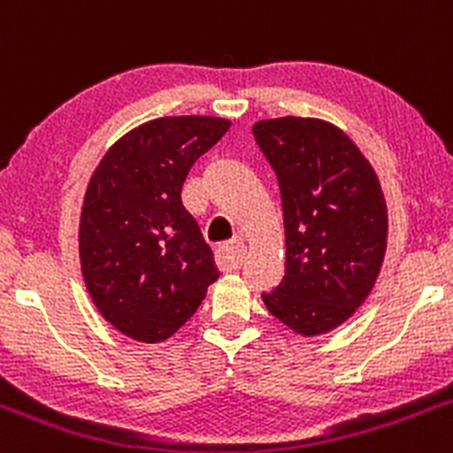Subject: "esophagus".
<instances>
[{"label":"esophagus","instance_id":"obj_1","mask_svg":"<svg viewBox=\"0 0 453 453\" xmlns=\"http://www.w3.org/2000/svg\"><path fill=\"white\" fill-rule=\"evenodd\" d=\"M244 257H246V246L242 244V242H233V244L222 246V249L218 250V261H220V265L225 270L240 268Z\"/></svg>","mask_w":453,"mask_h":453}]
</instances>
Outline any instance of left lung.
<instances>
[{"mask_svg":"<svg viewBox=\"0 0 453 453\" xmlns=\"http://www.w3.org/2000/svg\"><path fill=\"white\" fill-rule=\"evenodd\" d=\"M253 137L277 174L286 226V274L261 298L296 334H325L380 274L388 231L380 180L356 143L320 119H265Z\"/></svg>","mask_w":453,"mask_h":453,"instance_id":"left-lung-1","label":"left lung"}]
</instances>
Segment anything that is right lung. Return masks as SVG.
<instances>
[{
  "label": "right lung",
  "instance_id": "add662e5",
  "mask_svg": "<svg viewBox=\"0 0 453 453\" xmlns=\"http://www.w3.org/2000/svg\"><path fill=\"white\" fill-rule=\"evenodd\" d=\"M231 122L161 118L124 134L93 172L81 216V264L100 314L139 342H161L220 277L185 209L183 183Z\"/></svg>",
  "mask_w": 453,
  "mask_h": 453
}]
</instances>
